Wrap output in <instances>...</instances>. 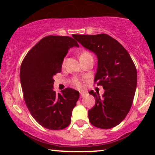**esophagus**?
Segmentation results:
<instances>
[{
  "label": "esophagus",
  "instance_id": "esophagus-1",
  "mask_svg": "<svg viewBox=\"0 0 155 155\" xmlns=\"http://www.w3.org/2000/svg\"><path fill=\"white\" fill-rule=\"evenodd\" d=\"M86 95H87V92H80V96H81V97H84V96Z\"/></svg>",
  "mask_w": 155,
  "mask_h": 155
}]
</instances>
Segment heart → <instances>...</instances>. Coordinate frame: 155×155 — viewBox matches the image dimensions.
<instances>
[{
    "instance_id": "b5f03b06",
    "label": "heart",
    "mask_w": 155,
    "mask_h": 155,
    "mask_svg": "<svg viewBox=\"0 0 155 155\" xmlns=\"http://www.w3.org/2000/svg\"><path fill=\"white\" fill-rule=\"evenodd\" d=\"M86 54H90V53H89L88 51H83L81 55ZM65 60H64L63 62V65L65 64ZM74 85H75L76 87H79V88L81 87V81H80V80L77 79H74Z\"/></svg>"
}]
</instances>
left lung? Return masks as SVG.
Returning a JSON list of instances; mask_svg holds the SVG:
<instances>
[{
    "label": "left lung",
    "mask_w": 155,
    "mask_h": 155,
    "mask_svg": "<svg viewBox=\"0 0 155 155\" xmlns=\"http://www.w3.org/2000/svg\"><path fill=\"white\" fill-rule=\"evenodd\" d=\"M73 37L97 55L94 83L103 87L104 94L91 90L95 104L88 111L90 123L101 129L118 125L132 106L137 85L136 68L123 46L107 34L77 35Z\"/></svg>",
    "instance_id": "8db88e82"
}]
</instances>
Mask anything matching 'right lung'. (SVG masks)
I'll return each mask as SVG.
<instances>
[{
  "label": "right lung",
  "instance_id": "obj_1",
  "mask_svg": "<svg viewBox=\"0 0 155 155\" xmlns=\"http://www.w3.org/2000/svg\"><path fill=\"white\" fill-rule=\"evenodd\" d=\"M79 47L75 38L48 35L27 53L20 67V81L25 102L32 117L42 127L58 130L71 122L73 108L79 92L71 88L56 94L53 76L61 71L68 51Z\"/></svg>",
  "mask_w": 155,
  "mask_h": 155
}]
</instances>
